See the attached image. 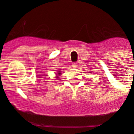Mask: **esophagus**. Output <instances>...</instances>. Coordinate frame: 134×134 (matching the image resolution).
I'll return each instance as SVG.
<instances>
[{
  "label": "esophagus",
  "instance_id": "esophagus-1",
  "mask_svg": "<svg viewBox=\"0 0 134 134\" xmlns=\"http://www.w3.org/2000/svg\"><path fill=\"white\" fill-rule=\"evenodd\" d=\"M72 67H74V68H76L77 67V63H72Z\"/></svg>",
  "mask_w": 134,
  "mask_h": 134
}]
</instances>
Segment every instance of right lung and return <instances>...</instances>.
<instances>
[{"label": "right lung", "instance_id": "add662e5", "mask_svg": "<svg viewBox=\"0 0 134 134\" xmlns=\"http://www.w3.org/2000/svg\"><path fill=\"white\" fill-rule=\"evenodd\" d=\"M59 70H60V69H59ZM59 72V73H57V74H58V76H57L56 77V78H59V75H60V71H58ZM57 80H59V79H57Z\"/></svg>", "mask_w": 134, "mask_h": 134}]
</instances>
